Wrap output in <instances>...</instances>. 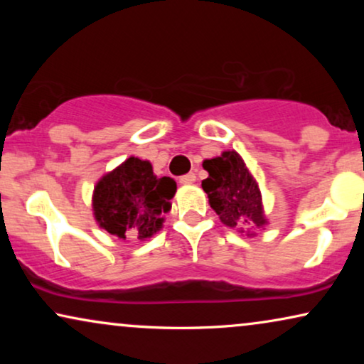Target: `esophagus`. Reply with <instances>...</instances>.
I'll list each match as a JSON object with an SVG mask.
<instances>
[{"label": "esophagus", "mask_w": 364, "mask_h": 364, "mask_svg": "<svg viewBox=\"0 0 364 364\" xmlns=\"http://www.w3.org/2000/svg\"><path fill=\"white\" fill-rule=\"evenodd\" d=\"M178 182L183 183V186H187V183H193V182H196V173H193V172L186 173V176L178 177Z\"/></svg>", "instance_id": "esophagus-1"}]
</instances>
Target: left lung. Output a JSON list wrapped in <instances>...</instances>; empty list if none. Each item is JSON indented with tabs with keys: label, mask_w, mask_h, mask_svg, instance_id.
Returning <instances> with one entry per match:
<instances>
[{
	"label": "left lung",
	"mask_w": 364,
	"mask_h": 364,
	"mask_svg": "<svg viewBox=\"0 0 364 364\" xmlns=\"http://www.w3.org/2000/svg\"><path fill=\"white\" fill-rule=\"evenodd\" d=\"M203 168L208 177L202 181V188L208 196L210 207L225 225L247 230L265 225L260 188L235 151L203 161Z\"/></svg>",
	"instance_id": "obj_1"
}]
</instances>
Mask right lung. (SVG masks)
<instances>
[{
  "instance_id": "1",
  "label": "right lung",
  "mask_w": 364,
  "mask_h": 364,
  "mask_svg": "<svg viewBox=\"0 0 364 364\" xmlns=\"http://www.w3.org/2000/svg\"><path fill=\"white\" fill-rule=\"evenodd\" d=\"M176 191L173 178L154 176L151 162L129 157L97 182L92 197L94 217L112 235L144 240L162 227V213L171 210L168 200Z\"/></svg>"
}]
</instances>
